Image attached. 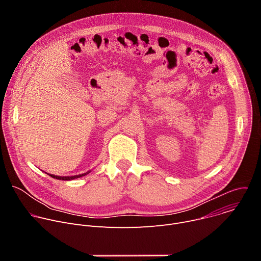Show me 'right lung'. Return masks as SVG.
I'll use <instances>...</instances> for the list:
<instances>
[{
  "mask_svg": "<svg viewBox=\"0 0 261 261\" xmlns=\"http://www.w3.org/2000/svg\"><path fill=\"white\" fill-rule=\"evenodd\" d=\"M91 170L85 172V173H82V174H77V175H70V176H60V175H55V174H50V173H47L48 175H50L51 177L54 178H57V179H61V180H71V179H75V178H79V177H82V176H85L86 174L90 173Z\"/></svg>",
  "mask_w": 261,
  "mask_h": 261,
  "instance_id": "add662e5",
  "label": "right lung"
}]
</instances>
